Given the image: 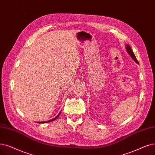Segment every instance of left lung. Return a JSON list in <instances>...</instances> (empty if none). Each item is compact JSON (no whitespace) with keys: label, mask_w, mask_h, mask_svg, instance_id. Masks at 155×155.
<instances>
[{"label":"left lung","mask_w":155,"mask_h":155,"mask_svg":"<svg viewBox=\"0 0 155 155\" xmlns=\"http://www.w3.org/2000/svg\"><path fill=\"white\" fill-rule=\"evenodd\" d=\"M126 49H127V51L128 52V53H129V54L131 56V58H132L136 63H138V61H137V58H136L135 54H134L131 48H130V47L129 45H126Z\"/></svg>","instance_id":"obj_1"}]
</instances>
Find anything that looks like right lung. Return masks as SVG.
I'll return each instance as SVG.
<instances>
[{
  "label": "right lung",
  "mask_w": 155,
  "mask_h": 155,
  "mask_svg": "<svg viewBox=\"0 0 155 155\" xmlns=\"http://www.w3.org/2000/svg\"><path fill=\"white\" fill-rule=\"evenodd\" d=\"M61 111H60V113L58 114V115L57 116V117H56V118H53V119H52V120H49V121H48V122H38V123H40V124H44V123H47V122H52V121H54V120H55L59 116V115H60V113H61Z\"/></svg>",
  "instance_id": "obj_1"
}]
</instances>
